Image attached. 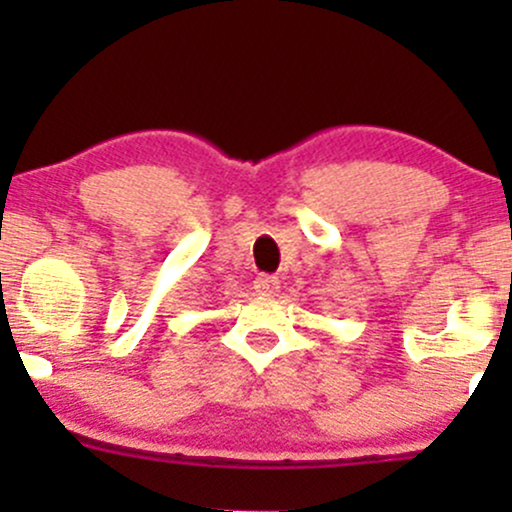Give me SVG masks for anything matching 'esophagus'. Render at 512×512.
<instances>
[{
  "mask_svg": "<svg viewBox=\"0 0 512 512\" xmlns=\"http://www.w3.org/2000/svg\"><path fill=\"white\" fill-rule=\"evenodd\" d=\"M255 291L260 293V296H274V293L279 291V279H276V276H269V274L257 276Z\"/></svg>",
  "mask_w": 512,
  "mask_h": 512,
  "instance_id": "esophagus-1",
  "label": "esophagus"
}]
</instances>
